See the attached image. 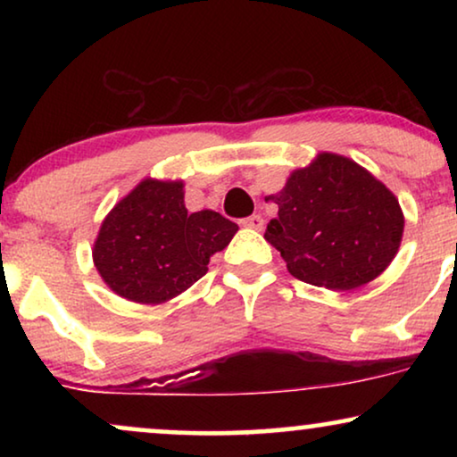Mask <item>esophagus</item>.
<instances>
[{
  "label": "esophagus",
  "mask_w": 457,
  "mask_h": 457,
  "mask_svg": "<svg viewBox=\"0 0 457 457\" xmlns=\"http://www.w3.org/2000/svg\"><path fill=\"white\" fill-rule=\"evenodd\" d=\"M241 224H243V227H247V228L262 230V228H264V218H262L260 214H253V216H247V218H243Z\"/></svg>",
  "instance_id": "34e87169"
}]
</instances>
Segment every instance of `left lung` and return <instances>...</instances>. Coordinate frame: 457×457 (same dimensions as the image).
I'll return each instance as SVG.
<instances>
[{
    "label": "left lung",
    "mask_w": 457,
    "mask_h": 457,
    "mask_svg": "<svg viewBox=\"0 0 457 457\" xmlns=\"http://www.w3.org/2000/svg\"><path fill=\"white\" fill-rule=\"evenodd\" d=\"M268 199L278 205V216L268 222L266 241L303 283L355 289L377 278L402 243L403 212L397 197L343 155L318 154Z\"/></svg>",
    "instance_id": "obj_1"
}]
</instances>
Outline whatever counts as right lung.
I'll return each instance as SVG.
<instances>
[{
    "label": "right lung",
    "mask_w": 457,
    "mask_h": 457,
    "mask_svg": "<svg viewBox=\"0 0 457 457\" xmlns=\"http://www.w3.org/2000/svg\"><path fill=\"white\" fill-rule=\"evenodd\" d=\"M239 227L212 210L185 208L183 180L145 179L118 202L93 245L104 283L137 303H162L208 272Z\"/></svg>",
    "instance_id": "obj_1"
}]
</instances>
